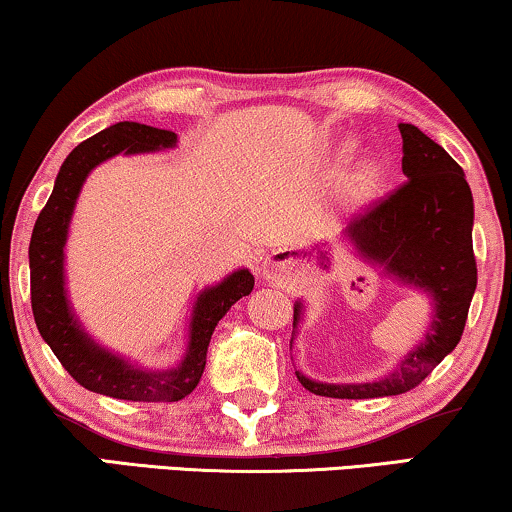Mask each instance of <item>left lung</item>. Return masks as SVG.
Segmentation results:
<instances>
[{"label": "left lung", "instance_id": "1", "mask_svg": "<svg viewBox=\"0 0 512 512\" xmlns=\"http://www.w3.org/2000/svg\"><path fill=\"white\" fill-rule=\"evenodd\" d=\"M403 137V174L408 179L356 214L345 233L368 261L401 282L431 293L433 321L426 340L398 363L394 373L363 384H324L300 375L307 391L328 398H380L415 389L464 333L478 265L473 254V195L457 160L410 123ZM300 303L293 307V328Z\"/></svg>", "mask_w": 512, "mask_h": 512}]
</instances>
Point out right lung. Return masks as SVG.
<instances>
[{
  "label": "right lung",
  "instance_id": "obj_1",
  "mask_svg": "<svg viewBox=\"0 0 512 512\" xmlns=\"http://www.w3.org/2000/svg\"><path fill=\"white\" fill-rule=\"evenodd\" d=\"M177 144L172 130L151 128L142 123H116L81 142L62 163L53 193L46 207L39 212L30 240V293L32 314L37 321L41 338L48 342L58 356L62 368L74 377L81 387L95 394L123 401L144 403H172L186 398L198 387L202 370L207 363V347L212 333L223 314L242 296L254 289V275L249 270H237L221 284L202 291L193 307L191 342L179 368L174 370H139L107 349L97 347L76 324L69 310L65 293V240L74 202L86 181L88 172L102 160L116 153H146L156 149H170Z\"/></svg>",
  "mask_w": 512,
  "mask_h": 512
}]
</instances>
